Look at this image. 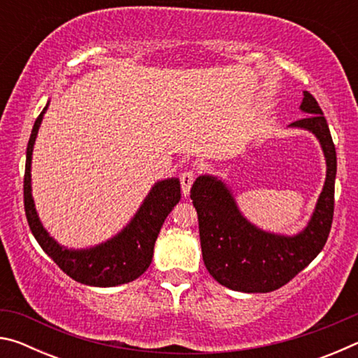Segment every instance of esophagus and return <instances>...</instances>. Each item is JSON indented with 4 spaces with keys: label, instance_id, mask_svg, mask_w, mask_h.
Returning a JSON list of instances; mask_svg holds the SVG:
<instances>
[{
    "label": "esophagus",
    "instance_id": "esophagus-1",
    "mask_svg": "<svg viewBox=\"0 0 358 358\" xmlns=\"http://www.w3.org/2000/svg\"><path fill=\"white\" fill-rule=\"evenodd\" d=\"M194 178H196V173L192 171H186L180 175V181H181V191H183V196H189L191 186L194 183Z\"/></svg>",
    "mask_w": 358,
    "mask_h": 358
}]
</instances>
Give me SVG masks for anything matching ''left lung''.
<instances>
[{"label": "left lung", "instance_id": "8db88e82", "mask_svg": "<svg viewBox=\"0 0 358 358\" xmlns=\"http://www.w3.org/2000/svg\"><path fill=\"white\" fill-rule=\"evenodd\" d=\"M300 110L306 115L289 128L311 132L325 157L324 187L310 221L300 232L284 235L257 227L241 213L226 181L201 175L191 187L197 210L203 264L224 287L246 294L280 289L310 265L329 238L335 207L336 151L317 101L303 92Z\"/></svg>", "mask_w": 358, "mask_h": 358}]
</instances>
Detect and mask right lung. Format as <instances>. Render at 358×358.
<instances>
[{"mask_svg": "<svg viewBox=\"0 0 358 358\" xmlns=\"http://www.w3.org/2000/svg\"><path fill=\"white\" fill-rule=\"evenodd\" d=\"M48 104L50 101L34 121L27 147L23 199H25V213L29 229L47 256L77 282L93 287H113L134 281L147 271L153 259L155 243L162 224L175 205L180 202V180L172 177L156 181L136 215L112 238L80 250L59 245L41 222L31 194L33 150Z\"/></svg>", "mask_w": 358, "mask_h": 358, "instance_id": "obj_1", "label": "right lung"}]
</instances>
